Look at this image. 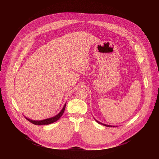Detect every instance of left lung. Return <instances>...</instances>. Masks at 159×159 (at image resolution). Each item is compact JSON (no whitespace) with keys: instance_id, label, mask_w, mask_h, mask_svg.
Instances as JSON below:
<instances>
[{"instance_id":"obj_1","label":"left lung","mask_w":159,"mask_h":159,"mask_svg":"<svg viewBox=\"0 0 159 159\" xmlns=\"http://www.w3.org/2000/svg\"><path fill=\"white\" fill-rule=\"evenodd\" d=\"M98 123H99V124H101V125H104V126H107V127H112V126H110V125H105V124H102V123H100V122H99V121H96Z\"/></svg>"}]
</instances>
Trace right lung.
Returning a JSON list of instances; mask_svg holds the SVG:
<instances>
[{"mask_svg": "<svg viewBox=\"0 0 159 159\" xmlns=\"http://www.w3.org/2000/svg\"><path fill=\"white\" fill-rule=\"evenodd\" d=\"M65 106H66V104L64 105V106H63V109H61V111L58 113V114L57 116H54V117H53V118H51L46 119V120H41V121H33V120H30V119H28V118H26V117H25V118H26V120H27L28 121H29L30 122H31V123H33V124H34V125H50V124H51V123H53L57 121V120H58L60 119V118L62 116L63 113V112H64V111H65Z\"/></svg>", "mask_w": 159, "mask_h": 159, "instance_id": "right-lung-1", "label": "right lung"}]
</instances>
